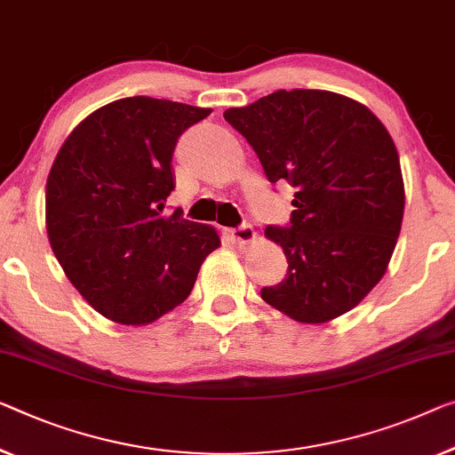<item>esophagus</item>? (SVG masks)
I'll list each match as a JSON object with an SVG mask.
<instances>
[{
    "mask_svg": "<svg viewBox=\"0 0 455 455\" xmlns=\"http://www.w3.org/2000/svg\"><path fill=\"white\" fill-rule=\"evenodd\" d=\"M225 236L230 243H235V245H247V243L255 239V230H253V227L245 222V225H241L236 228H227Z\"/></svg>",
    "mask_w": 455,
    "mask_h": 455,
    "instance_id": "1",
    "label": "esophagus"
}]
</instances>
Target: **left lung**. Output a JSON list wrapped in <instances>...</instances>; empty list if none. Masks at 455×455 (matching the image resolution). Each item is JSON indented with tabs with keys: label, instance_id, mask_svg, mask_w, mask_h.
<instances>
[{
	"label": "left lung",
	"instance_id": "obj_1",
	"mask_svg": "<svg viewBox=\"0 0 455 455\" xmlns=\"http://www.w3.org/2000/svg\"><path fill=\"white\" fill-rule=\"evenodd\" d=\"M227 122L259 157L271 184L292 186L288 227H267L286 277L261 290L298 323L347 313L382 280L396 247L404 184L395 140L363 104L333 92L280 90Z\"/></svg>",
	"mask_w": 455,
	"mask_h": 455
}]
</instances>
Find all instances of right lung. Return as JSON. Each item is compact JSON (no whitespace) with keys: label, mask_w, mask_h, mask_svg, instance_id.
<instances>
[{"label":"right lung","mask_w":455,"mask_h":455,"mask_svg":"<svg viewBox=\"0 0 455 455\" xmlns=\"http://www.w3.org/2000/svg\"><path fill=\"white\" fill-rule=\"evenodd\" d=\"M210 108L134 96L79 122L46 180V233L60 267L100 315L147 324L192 292L220 245L212 227L165 214L178 139Z\"/></svg>","instance_id":"obj_1"}]
</instances>
